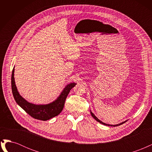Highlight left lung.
Wrapping results in <instances>:
<instances>
[{"label":"left lung","instance_id":"obj_1","mask_svg":"<svg viewBox=\"0 0 152 152\" xmlns=\"http://www.w3.org/2000/svg\"><path fill=\"white\" fill-rule=\"evenodd\" d=\"M91 115H92V117H93L95 120L96 121H98V122H99V123H101V124H103V125H104V126H113V127H115V126H120V125H121V124H124V123H125L126 121H125V122H122V123H121V124H117V125H110V124H105V123H104V122H102L100 120H99V119L96 117L94 115V113L92 112L91 111Z\"/></svg>","mask_w":152,"mask_h":152}]
</instances>
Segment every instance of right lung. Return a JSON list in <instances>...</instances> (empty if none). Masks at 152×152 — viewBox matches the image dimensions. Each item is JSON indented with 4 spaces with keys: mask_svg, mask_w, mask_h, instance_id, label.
<instances>
[{
    "mask_svg": "<svg viewBox=\"0 0 152 152\" xmlns=\"http://www.w3.org/2000/svg\"><path fill=\"white\" fill-rule=\"evenodd\" d=\"M14 72L15 67L12 72L11 87L16 102L31 117L40 121H48L58 115L63 110L68 94L70 90L77 84L74 82L68 84L64 88L59 97L52 103L47 104H35L28 102L20 94L15 84Z\"/></svg>",
    "mask_w": 152,
    "mask_h": 152,
    "instance_id": "1",
    "label": "right lung"
}]
</instances>
